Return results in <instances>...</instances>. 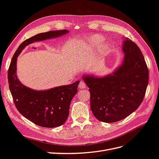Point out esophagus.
Wrapping results in <instances>:
<instances>
[{
	"label": "esophagus",
	"instance_id": "34e87169",
	"mask_svg": "<svg viewBox=\"0 0 159 159\" xmlns=\"http://www.w3.org/2000/svg\"><path fill=\"white\" fill-rule=\"evenodd\" d=\"M79 88L80 89H84L87 88V84H86L85 83L83 82V81H80L79 84Z\"/></svg>",
	"mask_w": 159,
	"mask_h": 159
}]
</instances>
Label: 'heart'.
<instances>
[{"label": "heart", "mask_w": 159, "mask_h": 159, "mask_svg": "<svg viewBox=\"0 0 159 159\" xmlns=\"http://www.w3.org/2000/svg\"><path fill=\"white\" fill-rule=\"evenodd\" d=\"M101 40H102V39H101V37H99V36H96V37H94L91 39H90L89 40V43H90L91 44H98L100 42H101ZM85 46H86L85 43H81V44H80V48H83L85 47ZM108 48H109V46H108V44H105L101 48V54H105L108 51Z\"/></svg>", "instance_id": "b5f03b06"}]
</instances>
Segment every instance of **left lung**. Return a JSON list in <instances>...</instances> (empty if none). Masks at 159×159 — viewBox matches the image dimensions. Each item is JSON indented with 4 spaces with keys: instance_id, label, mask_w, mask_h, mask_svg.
Listing matches in <instances>:
<instances>
[{
    "instance_id": "8db88e82",
    "label": "left lung",
    "mask_w": 159,
    "mask_h": 159,
    "mask_svg": "<svg viewBox=\"0 0 159 159\" xmlns=\"http://www.w3.org/2000/svg\"><path fill=\"white\" fill-rule=\"evenodd\" d=\"M122 65L104 77L84 76L89 88L90 108L97 119L115 122L130 115L143 102L148 83V70L142 52L130 39L124 40Z\"/></svg>"
}]
</instances>
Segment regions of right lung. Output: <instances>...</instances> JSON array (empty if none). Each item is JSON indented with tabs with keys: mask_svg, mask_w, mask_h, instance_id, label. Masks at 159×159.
Listing matches in <instances>:
<instances>
[{
	"mask_svg": "<svg viewBox=\"0 0 159 159\" xmlns=\"http://www.w3.org/2000/svg\"><path fill=\"white\" fill-rule=\"evenodd\" d=\"M67 30L36 34L22 42L12 57L8 70V82L13 101L20 114L33 123L46 128L62 125L69 115L70 104L76 94L79 81L47 90H34L22 84L16 76V59L26 46L34 42L58 37Z\"/></svg>",
	"mask_w": 159,
	"mask_h": 159,
	"instance_id": "add662e5",
	"label": "right lung"
}]
</instances>
